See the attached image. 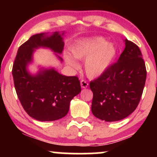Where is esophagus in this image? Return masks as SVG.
<instances>
[{"label": "esophagus", "mask_w": 157, "mask_h": 157, "mask_svg": "<svg viewBox=\"0 0 157 157\" xmlns=\"http://www.w3.org/2000/svg\"><path fill=\"white\" fill-rule=\"evenodd\" d=\"M80 85H81V87L83 88V89H85V88H87L88 87V86H89V82H88L86 80H82L80 81Z\"/></svg>", "instance_id": "obj_1"}]
</instances>
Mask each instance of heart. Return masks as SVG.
<instances>
[{"instance_id": "heart-1", "label": "heart", "mask_w": 157, "mask_h": 157, "mask_svg": "<svg viewBox=\"0 0 157 157\" xmlns=\"http://www.w3.org/2000/svg\"><path fill=\"white\" fill-rule=\"evenodd\" d=\"M71 53L79 60L86 58V73L89 77H96L109 68L116 56L117 50L113 44L105 43L104 38L96 37L78 41L71 48ZM65 60L71 68H78V63L71 56L65 55Z\"/></svg>"}]
</instances>
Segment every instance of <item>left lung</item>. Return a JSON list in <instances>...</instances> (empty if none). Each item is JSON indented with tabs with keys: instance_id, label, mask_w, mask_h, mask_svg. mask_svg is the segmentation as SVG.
I'll list each match as a JSON object with an SVG mask.
<instances>
[{
	"instance_id": "obj_1",
	"label": "left lung",
	"mask_w": 157,
	"mask_h": 157,
	"mask_svg": "<svg viewBox=\"0 0 157 157\" xmlns=\"http://www.w3.org/2000/svg\"><path fill=\"white\" fill-rule=\"evenodd\" d=\"M146 76L140 48L126 39L125 48L117 62L90 82L93 114L106 122L118 121L129 116L140 101Z\"/></svg>"
}]
</instances>
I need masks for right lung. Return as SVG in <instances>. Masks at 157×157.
<instances>
[{
    "instance_id": "right-lung-1",
    "label": "right lung",
    "mask_w": 157,
    "mask_h": 157,
    "mask_svg": "<svg viewBox=\"0 0 157 157\" xmlns=\"http://www.w3.org/2000/svg\"><path fill=\"white\" fill-rule=\"evenodd\" d=\"M40 46L62 53L64 44L58 32L45 37L44 34L32 36L20 46L12 66L14 85L25 111L39 121H54L63 117L69 110L70 101L81 91L77 76L67 77L54 69L45 70L35 76L26 71L34 48Z\"/></svg>"
}]
</instances>
